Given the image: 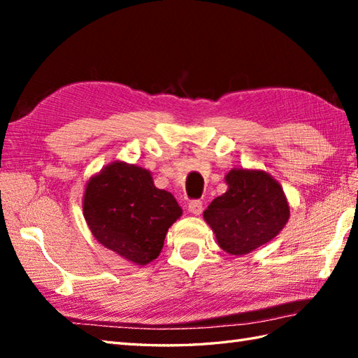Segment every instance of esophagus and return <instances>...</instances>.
Instances as JSON below:
<instances>
[{"label": "esophagus", "instance_id": "34e87169", "mask_svg": "<svg viewBox=\"0 0 358 358\" xmlns=\"http://www.w3.org/2000/svg\"><path fill=\"white\" fill-rule=\"evenodd\" d=\"M187 209H189V212H191V214H194V215H200L201 212H203V201H200V200H192V201H189V204H187Z\"/></svg>", "mask_w": 358, "mask_h": 358}]
</instances>
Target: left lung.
I'll use <instances>...</instances> for the list:
<instances>
[{"label":"left lung","mask_w":358,"mask_h":358,"mask_svg":"<svg viewBox=\"0 0 358 358\" xmlns=\"http://www.w3.org/2000/svg\"><path fill=\"white\" fill-rule=\"evenodd\" d=\"M229 189L204 210L220 248L231 255L249 254L271 241L289 220L283 189L263 171L232 169Z\"/></svg>","instance_id":"obj_1"}]
</instances>
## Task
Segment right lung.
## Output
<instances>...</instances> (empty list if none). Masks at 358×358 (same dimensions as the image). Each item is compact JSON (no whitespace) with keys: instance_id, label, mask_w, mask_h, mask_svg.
Segmentation results:
<instances>
[{"instance_id":"right-lung-1","label":"right lung","mask_w":358,"mask_h":358,"mask_svg":"<svg viewBox=\"0 0 358 358\" xmlns=\"http://www.w3.org/2000/svg\"><path fill=\"white\" fill-rule=\"evenodd\" d=\"M83 212L94 237L135 264L155 260L183 214L171 192L154 186L150 172L121 162L89 180Z\"/></svg>"}]
</instances>
